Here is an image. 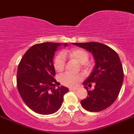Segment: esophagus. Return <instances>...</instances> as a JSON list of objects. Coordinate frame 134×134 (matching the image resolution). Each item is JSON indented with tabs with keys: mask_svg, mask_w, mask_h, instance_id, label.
Returning <instances> with one entry per match:
<instances>
[{
	"mask_svg": "<svg viewBox=\"0 0 134 134\" xmlns=\"http://www.w3.org/2000/svg\"><path fill=\"white\" fill-rule=\"evenodd\" d=\"M77 90V88H73V87H70L69 91H76Z\"/></svg>",
	"mask_w": 134,
	"mask_h": 134,
	"instance_id": "34e87169",
	"label": "esophagus"
}]
</instances>
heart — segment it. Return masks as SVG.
I'll use <instances>...</instances> for the list:
<instances>
[{
    "label": "heart",
    "mask_w": 134,
    "mask_h": 134,
    "mask_svg": "<svg viewBox=\"0 0 134 134\" xmlns=\"http://www.w3.org/2000/svg\"><path fill=\"white\" fill-rule=\"evenodd\" d=\"M65 57L75 61L78 63L80 64V67L83 71H88L91 67V64L88 62L89 54L84 49L80 48H76L71 49L67 52L59 54L54 59L53 65L55 70L58 72H62L64 70L65 67L66 59ZM83 78L82 74L72 75L69 73H65L61 75L59 77V81L61 83L67 87H75L78 84Z\"/></svg>",
    "instance_id": "obj_1"
}]
</instances>
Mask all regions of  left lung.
<instances>
[{"mask_svg": "<svg viewBox=\"0 0 134 134\" xmlns=\"http://www.w3.org/2000/svg\"><path fill=\"white\" fill-rule=\"evenodd\" d=\"M72 44L91 52L95 62L91 75L83 82L87 97L81 100L82 107L91 112L108 108L117 99L123 82V69L118 54L108 46L98 42ZM93 82L95 89L88 90L87 86Z\"/></svg>", "mask_w": 134, "mask_h": 134, "instance_id": "obj_1", "label": "left lung"}]
</instances>
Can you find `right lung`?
Returning a JSON list of instances; mask_svg holds the SVG:
<instances>
[{"label":"right lung","mask_w":134,"mask_h":134,"mask_svg":"<svg viewBox=\"0 0 134 134\" xmlns=\"http://www.w3.org/2000/svg\"><path fill=\"white\" fill-rule=\"evenodd\" d=\"M62 44L49 42L34 44L25 52L18 65L19 93L28 107L39 114L50 115L57 111L62 104L63 95L69 91L67 87L59 86L60 83L54 78L53 58Z\"/></svg>","instance_id":"obj_1"}]
</instances>
